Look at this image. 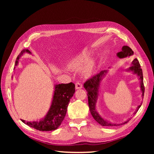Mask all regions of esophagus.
<instances>
[{
  "instance_id": "34e87169",
  "label": "esophagus",
  "mask_w": 154,
  "mask_h": 154,
  "mask_svg": "<svg viewBox=\"0 0 154 154\" xmlns=\"http://www.w3.org/2000/svg\"><path fill=\"white\" fill-rule=\"evenodd\" d=\"M75 87H76V89H80V88L83 87L82 83L79 82H76L75 83Z\"/></svg>"
}]
</instances>
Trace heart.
I'll use <instances>...</instances> for the list:
<instances>
[{"instance_id": "heart-1", "label": "heart", "mask_w": 154, "mask_h": 154, "mask_svg": "<svg viewBox=\"0 0 154 154\" xmlns=\"http://www.w3.org/2000/svg\"><path fill=\"white\" fill-rule=\"evenodd\" d=\"M91 53L88 49H83L76 54L67 63V67L72 70L82 69V73L89 76L94 71L96 67L95 60L91 58Z\"/></svg>"}]
</instances>
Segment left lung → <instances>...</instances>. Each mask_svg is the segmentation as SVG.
I'll use <instances>...</instances> for the list:
<instances>
[{"mask_svg":"<svg viewBox=\"0 0 154 154\" xmlns=\"http://www.w3.org/2000/svg\"><path fill=\"white\" fill-rule=\"evenodd\" d=\"M134 54L133 51L130 49L128 46L124 45L122 49V51L116 54L117 57L119 58H125L127 57H129L130 56H132ZM110 69V67H109ZM126 71L128 72H132L134 74H136L138 80L139 81V85H140L141 91L142 92V99H143L144 96V87L143 84V71L141 69L140 64L138 60L135 58L132 62L131 66L128 69H126ZM108 70H104V71H101L100 73L97 74L96 75L94 76L88 80L85 83L83 86L86 89L87 92V96H88V106H89L90 112L92 116V117L96 121V122L100 124L102 126H118L120 125H123L125 123H127L130 120V118H128L125 122L120 124H116L112 123L109 121L105 119L101 116L98 113L97 109H96V103L97 101L99 98L100 96V86L101 83L103 80V79L108 73ZM143 102H141V104L136 108V111L134 112V114H136V113L138 111L139 109L140 108Z\"/></svg>","mask_w":154,"mask_h":154,"instance_id":"left-lung-1","label":"left lung"}]
</instances>
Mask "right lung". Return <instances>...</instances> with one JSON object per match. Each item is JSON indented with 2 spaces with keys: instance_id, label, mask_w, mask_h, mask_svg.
I'll return each mask as SVG.
<instances>
[{
  "instance_id": "obj_1",
  "label": "right lung",
  "mask_w": 154,
  "mask_h": 154,
  "mask_svg": "<svg viewBox=\"0 0 154 154\" xmlns=\"http://www.w3.org/2000/svg\"><path fill=\"white\" fill-rule=\"evenodd\" d=\"M24 53L31 54L28 49L22 50L17 58L15 66H18L20 58ZM74 92L75 85L72 82L67 84H55L50 108L44 117L39 121L34 122H26L23 119H21V121L29 127L40 131H53L57 130L61 125L66 115L69 103Z\"/></svg>"
}]
</instances>
